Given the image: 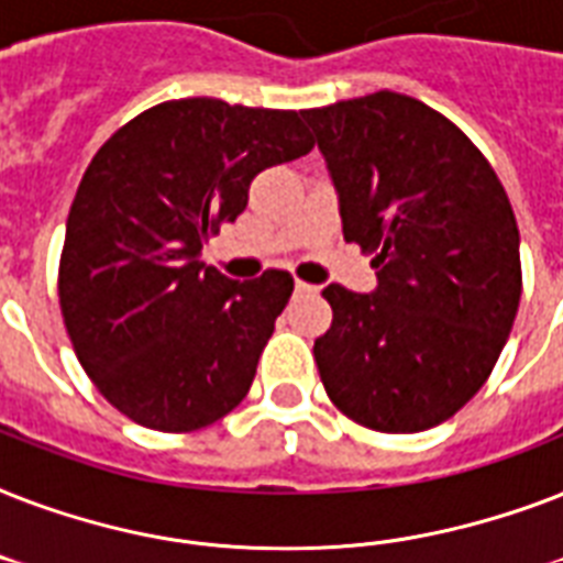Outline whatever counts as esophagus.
I'll return each instance as SVG.
<instances>
[{"mask_svg":"<svg viewBox=\"0 0 563 563\" xmlns=\"http://www.w3.org/2000/svg\"><path fill=\"white\" fill-rule=\"evenodd\" d=\"M295 291L307 295V291H316V286H309V283H303V280H295Z\"/></svg>","mask_w":563,"mask_h":563,"instance_id":"obj_1","label":"esophagus"}]
</instances>
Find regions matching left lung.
<instances>
[{
  "instance_id": "8db88e82",
  "label": "left lung",
  "mask_w": 563,
  "mask_h": 563,
  "mask_svg": "<svg viewBox=\"0 0 563 563\" xmlns=\"http://www.w3.org/2000/svg\"><path fill=\"white\" fill-rule=\"evenodd\" d=\"M339 192L347 242L374 254L376 289L333 283L316 362L335 409L376 432L453 418L497 365L515 324L520 233L485 154L400 92L303 110Z\"/></svg>"
}]
</instances>
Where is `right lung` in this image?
<instances>
[{
	"label": "right lung",
	"instance_id": "add662e5",
	"mask_svg": "<svg viewBox=\"0 0 563 563\" xmlns=\"http://www.w3.org/2000/svg\"><path fill=\"white\" fill-rule=\"evenodd\" d=\"M298 110L178 99L101 145L66 219L57 298L75 356L125 418L210 427L245 400L289 272L230 280L201 260L251 180L312 152Z\"/></svg>",
	"mask_w": 563,
	"mask_h": 563
}]
</instances>
